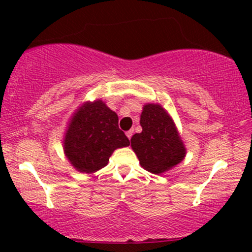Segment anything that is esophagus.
Instances as JSON below:
<instances>
[{"label": "esophagus", "instance_id": "obj_1", "mask_svg": "<svg viewBox=\"0 0 252 252\" xmlns=\"http://www.w3.org/2000/svg\"><path fill=\"white\" fill-rule=\"evenodd\" d=\"M126 137H128L129 140H130V138H131L132 134H134V130H132V129H130V130H128V131L126 132Z\"/></svg>", "mask_w": 252, "mask_h": 252}]
</instances>
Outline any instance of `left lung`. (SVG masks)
<instances>
[{
  "label": "left lung",
  "instance_id": "obj_1",
  "mask_svg": "<svg viewBox=\"0 0 252 252\" xmlns=\"http://www.w3.org/2000/svg\"><path fill=\"white\" fill-rule=\"evenodd\" d=\"M140 123L142 132L132 136L131 148L144 169L161 174L184 160V142L172 117L160 104H146Z\"/></svg>",
  "mask_w": 252,
  "mask_h": 252
}]
</instances>
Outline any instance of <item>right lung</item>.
Instances as JSON below:
<instances>
[{
	"instance_id": "obj_1",
	"label": "right lung",
	"mask_w": 252,
	"mask_h": 252,
	"mask_svg": "<svg viewBox=\"0 0 252 252\" xmlns=\"http://www.w3.org/2000/svg\"><path fill=\"white\" fill-rule=\"evenodd\" d=\"M129 144L118 128L116 112L98 99L84 103L74 112L63 138V152L74 168L91 174L105 167L117 148Z\"/></svg>"
}]
</instances>
